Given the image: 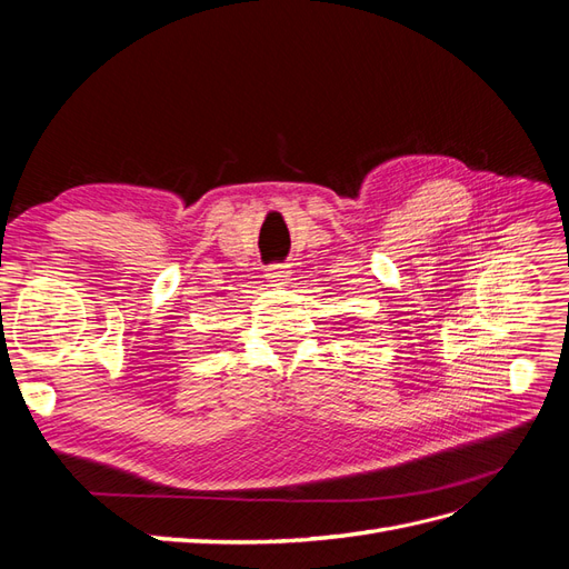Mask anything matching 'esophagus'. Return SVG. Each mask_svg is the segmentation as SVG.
<instances>
[{
	"mask_svg": "<svg viewBox=\"0 0 569 569\" xmlns=\"http://www.w3.org/2000/svg\"><path fill=\"white\" fill-rule=\"evenodd\" d=\"M268 274H270L272 282H282V280L289 278V266L287 263H272Z\"/></svg>",
	"mask_w": 569,
	"mask_h": 569,
	"instance_id": "obj_1",
	"label": "esophagus"
}]
</instances>
